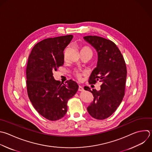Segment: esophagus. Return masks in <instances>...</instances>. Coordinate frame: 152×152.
Segmentation results:
<instances>
[{
  "label": "esophagus",
  "mask_w": 152,
  "mask_h": 152,
  "mask_svg": "<svg viewBox=\"0 0 152 152\" xmlns=\"http://www.w3.org/2000/svg\"><path fill=\"white\" fill-rule=\"evenodd\" d=\"M78 91H84V88H83V87L82 86H79V87H78Z\"/></svg>",
  "instance_id": "obj_1"
}]
</instances>
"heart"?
<instances>
[{"mask_svg": "<svg viewBox=\"0 0 152 152\" xmlns=\"http://www.w3.org/2000/svg\"><path fill=\"white\" fill-rule=\"evenodd\" d=\"M82 51H90V52H92L91 50L89 48H88V47H84V48H83L81 49V52H82ZM82 75H83V74L81 73V72H78V71H75V72H74V75H75V77L78 80H81V76H82Z\"/></svg>", "mask_w": 152, "mask_h": 152, "instance_id": "heart-1", "label": "heart"}]
</instances>
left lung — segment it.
Wrapping results in <instances>:
<instances>
[{
	"instance_id": "1",
	"label": "left lung",
	"mask_w": 152,
	"mask_h": 152,
	"mask_svg": "<svg viewBox=\"0 0 152 152\" xmlns=\"http://www.w3.org/2000/svg\"><path fill=\"white\" fill-rule=\"evenodd\" d=\"M84 39L96 50L98 55L97 67L93 71L89 83L101 82L100 90H84L92 93L94 99L87 107L88 113L97 119L109 117L121 104L125 94L126 78V64L119 49L112 41L104 38L88 36Z\"/></svg>"
}]
</instances>
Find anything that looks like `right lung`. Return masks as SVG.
<instances>
[{"mask_svg":"<svg viewBox=\"0 0 152 152\" xmlns=\"http://www.w3.org/2000/svg\"><path fill=\"white\" fill-rule=\"evenodd\" d=\"M72 35L48 38L37 43L28 57L27 88L35 109L44 118L57 121L67 112V103L78 89L77 83L69 80L65 84L56 81L53 72L62 66L64 51Z\"/></svg>","mask_w":152,"mask_h":152,"instance_id":"obj_1","label":"right lung"}]
</instances>
